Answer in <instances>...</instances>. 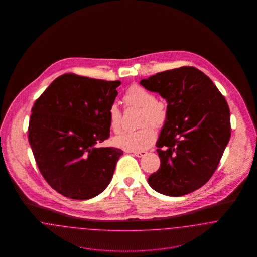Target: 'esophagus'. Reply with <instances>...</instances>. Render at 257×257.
Here are the masks:
<instances>
[{
	"label": "esophagus",
	"mask_w": 257,
	"mask_h": 257,
	"mask_svg": "<svg viewBox=\"0 0 257 257\" xmlns=\"http://www.w3.org/2000/svg\"><path fill=\"white\" fill-rule=\"evenodd\" d=\"M147 153V151H134V152H133V154H134L135 156H137V157H143V156H145Z\"/></svg>",
	"instance_id": "obj_1"
}]
</instances>
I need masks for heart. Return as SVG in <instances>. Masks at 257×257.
<instances>
[{"label":"heart","mask_w":257,"mask_h":257,"mask_svg":"<svg viewBox=\"0 0 257 257\" xmlns=\"http://www.w3.org/2000/svg\"><path fill=\"white\" fill-rule=\"evenodd\" d=\"M123 100L127 106L143 109L142 125L151 124L155 128L162 127L167 120L165 105L156 101L153 93L140 86H130L124 93ZM109 125L110 129L117 133L121 127V111L112 104L109 110ZM155 132L150 126H146L134 132H122L113 139V145L128 151H143L150 147L155 141Z\"/></svg>","instance_id":"b5f03b06"}]
</instances>
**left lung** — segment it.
Returning <instances> with one entry per match:
<instances>
[{
    "label": "left lung",
    "instance_id": "8db88e82",
    "mask_svg": "<svg viewBox=\"0 0 257 257\" xmlns=\"http://www.w3.org/2000/svg\"><path fill=\"white\" fill-rule=\"evenodd\" d=\"M140 84L168 102L156 144L161 165L148 183L166 196L190 194L211 178L229 142L227 102L211 79L193 66L160 72Z\"/></svg>",
    "mask_w": 257,
    "mask_h": 257
}]
</instances>
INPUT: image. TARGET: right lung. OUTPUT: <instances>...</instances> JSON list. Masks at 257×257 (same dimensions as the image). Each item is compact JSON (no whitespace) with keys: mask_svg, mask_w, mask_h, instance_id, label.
Listing matches in <instances>:
<instances>
[{"mask_svg":"<svg viewBox=\"0 0 257 257\" xmlns=\"http://www.w3.org/2000/svg\"><path fill=\"white\" fill-rule=\"evenodd\" d=\"M120 85L63 74L35 102L29 143L42 176L62 196L89 199L110 184L123 151L95 145L110 137L108 110Z\"/></svg>","mask_w":257,"mask_h":257,"instance_id":"add662e5","label":"right lung"}]
</instances>
